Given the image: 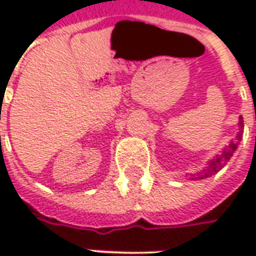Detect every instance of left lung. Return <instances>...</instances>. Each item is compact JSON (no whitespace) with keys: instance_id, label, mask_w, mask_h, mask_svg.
Listing matches in <instances>:
<instances>
[{"instance_id":"left-lung-1","label":"left lung","mask_w":256,"mask_h":256,"mask_svg":"<svg viewBox=\"0 0 256 256\" xmlns=\"http://www.w3.org/2000/svg\"><path fill=\"white\" fill-rule=\"evenodd\" d=\"M240 124H242V116H240ZM242 130H240V132H238V134L236 136V138L232 140L230 144L228 145V148H225V150H224L220 155L216 156L214 160L211 162L208 166L204 168L203 172H198V180H202V178H206V177H211V176H214L215 172H218L220 168H222V167L225 166L226 162L230 159L232 156H233V154H234V150H237V145H238L240 140H242Z\"/></svg>"}]
</instances>
